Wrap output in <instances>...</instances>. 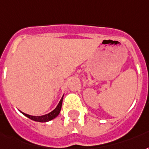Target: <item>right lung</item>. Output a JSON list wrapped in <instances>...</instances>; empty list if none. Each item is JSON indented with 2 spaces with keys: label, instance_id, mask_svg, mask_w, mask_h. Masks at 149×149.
Masks as SVG:
<instances>
[{
  "label": "right lung",
  "instance_id": "obj_1",
  "mask_svg": "<svg viewBox=\"0 0 149 149\" xmlns=\"http://www.w3.org/2000/svg\"><path fill=\"white\" fill-rule=\"evenodd\" d=\"M62 100H63V96H62V99L60 100L58 105H57V107L54 109L53 111H52L49 113H47L46 115L44 116H30L28 115V114H26L24 112H21L24 116H26V117H28L30 120H33V121H36V122H41V123H45L48 122L50 120H53L55 117H57L58 114H59L60 111H61V109H62Z\"/></svg>",
  "mask_w": 149,
  "mask_h": 149
}]
</instances>
